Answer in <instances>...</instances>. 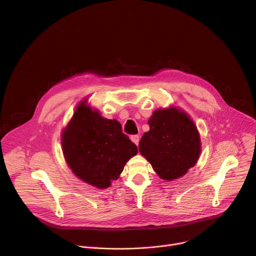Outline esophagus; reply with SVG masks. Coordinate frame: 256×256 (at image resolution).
I'll use <instances>...</instances> for the list:
<instances>
[{
  "mask_svg": "<svg viewBox=\"0 0 256 256\" xmlns=\"http://www.w3.org/2000/svg\"><path fill=\"white\" fill-rule=\"evenodd\" d=\"M130 140H132L134 144H138V142H140V136H136V134L132 136H130Z\"/></svg>",
  "mask_w": 256,
  "mask_h": 256,
  "instance_id": "34e87169",
  "label": "esophagus"
}]
</instances>
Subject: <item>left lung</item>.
<instances>
[{"label":"left lung","instance_id":"obj_1","mask_svg":"<svg viewBox=\"0 0 256 256\" xmlns=\"http://www.w3.org/2000/svg\"><path fill=\"white\" fill-rule=\"evenodd\" d=\"M138 150L161 179L171 181L188 173L202 152L200 132L190 116L175 106L157 109Z\"/></svg>","mask_w":256,"mask_h":256}]
</instances>
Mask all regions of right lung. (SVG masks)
<instances>
[{
    "label": "right lung",
    "instance_id": "1",
    "mask_svg": "<svg viewBox=\"0 0 256 256\" xmlns=\"http://www.w3.org/2000/svg\"><path fill=\"white\" fill-rule=\"evenodd\" d=\"M87 102H79L62 130V149L72 173L86 184L104 190L118 179L126 162L136 155L138 147L122 134L116 120L102 118Z\"/></svg>",
    "mask_w": 256,
    "mask_h": 256
}]
</instances>
